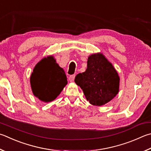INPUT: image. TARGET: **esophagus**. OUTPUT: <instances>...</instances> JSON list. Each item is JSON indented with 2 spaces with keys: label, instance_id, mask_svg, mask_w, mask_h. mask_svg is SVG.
<instances>
[{
  "label": "esophagus",
  "instance_id": "1",
  "mask_svg": "<svg viewBox=\"0 0 151 151\" xmlns=\"http://www.w3.org/2000/svg\"><path fill=\"white\" fill-rule=\"evenodd\" d=\"M75 75H70L69 76V78H68V80L70 81V82H73L74 80H75Z\"/></svg>",
  "mask_w": 151,
  "mask_h": 151
}]
</instances>
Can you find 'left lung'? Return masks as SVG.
Instances as JSON below:
<instances>
[{
	"label": "left lung",
	"mask_w": 151,
	"mask_h": 151,
	"mask_svg": "<svg viewBox=\"0 0 151 151\" xmlns=\"http://www.w3.org/2000/svg\"><path fill=\"white\" fill-rule=\"evenodd\" d=\"M75 82L83 90L86 100L94 106L104 105L119 92L118 74L111 63L100 53L88 57L86 71L78 74Z\"/></svg>",
	"instance_id": "8db88e82"
}]
</instances>
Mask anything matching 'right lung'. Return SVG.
<instances>
[{
  "label": "right lung",
  "instance_id": "obj_1",
  "mask_svg": "<svg viewBox=\"0 0 151 151\" xmlns=\"http://www.w3.org/2000/svg\"><path fill=\"white\" fill-rule=\"evenodd\" d=\"M30 84L35 96L43 102H49L55 99L66 86L67 76L54 57L48 56L35 66Z\"/></svg>",
  "mask_w": 151,
  "mask_h": 151
}]
</instances>
